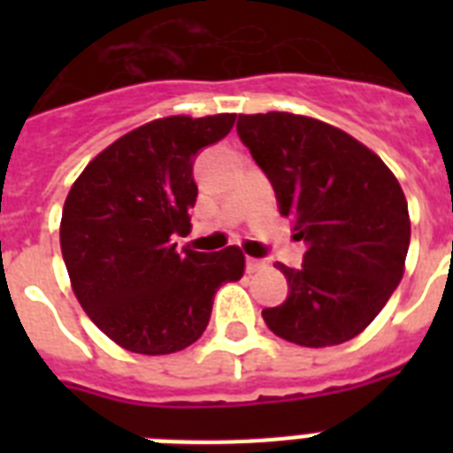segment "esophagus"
I'll list each match as a JSON object with an SVG mask.
<instances>
[{"label": "esophagus", "instance_id": "1", "mask_svg": "<svg viewBox=\"0 0 453 453\" xmlns=\"http://www.w3.org/2000/svg\"><path fill=\"white\" fill-rule=\"evenodd\" d=\"M265 268V261H258V258H247V273H256V270Z\"/></svg>", "mask_w": 453, "mask_h": 453}]
</instances>
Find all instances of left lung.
I'll list each match as a JSON object with an SVG mask.
<instances>
[{
  "mask_svg": "<svg viewBox=\"0 0 453 453\" xmlns=\"http://www.w3.org/2000/svg\"><path fill=\"white\" fill-rule=\"evenodd\" d=\"M237 134L308 244L303 268L277 263L289 296L263 310L268 329L305 348L350 341L404 275L411 223L397 178L357 138L312 117L240 115Z\"/></svg>",
  "mask_w": 453,
  "mask_h": 453,
  "instance_id": "obj_1",
  "label": "left lung"
}]
</instances>
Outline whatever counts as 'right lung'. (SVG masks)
Instances as JSON below:
<instances>
[{
	"mask_svg": "<svg viewBox=\"0 0 453 453\" xmlns=\"http://www.w3.org/2000/svg\"><path fill=\"white\" fill-rule=\"evenodd\" d=\"M234 115H173L124 134L67 192L60 251L91 322L131 352L169 355L204 334L220 284L244 275L240 247L183 249L197 199L192 162L230 134Z\"/></svg>",
	"mask_w": 453,
	"mask_h": 453,
	"instance_id": "obj_1",
	"label": "right lung"
}]
</instances>
